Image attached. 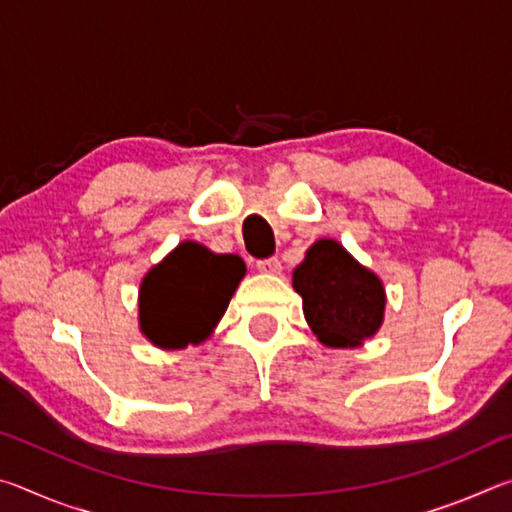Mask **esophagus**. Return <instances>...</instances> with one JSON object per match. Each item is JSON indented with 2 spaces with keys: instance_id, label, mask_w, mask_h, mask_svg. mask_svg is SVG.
Listing matches in <instances>:
<instances>
[{
  "instance_id": "1",
  "label": "esophagus",
  "mask_w": 512,
  "mask_h": 512,
  "mask_svg": "<svg viewBox=\"0 0 512 512\" xmlns=\"http://www.w3.org/2000/svg\"><path fill=\"white\" fill-rule=\"evenodd\" d=\"M257 268L262 273H268V275H277L282 271V262L277 257H268V259H259L257 262Z\"/></svg>"
}]
</instances>
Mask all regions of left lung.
<instances>
[{"label":"left lung","mask_w":512,"mask_h":512,"mask_svg":"<svg viewBox=\"0 0 512 512\" xmlns=\"http://www.w3.org/2000/svg\"><path fill=\"white\" fill-rule=\"evenodd\" d=\"M305 320L325 348H359L384 323L386 289L336 239H318L293 271Z\"/></svg>","instance_id":"8db88e82"}]
</instances>
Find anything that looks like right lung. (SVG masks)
Wrapping results in <instances>:
<instances>
[{
  "label": "right lung",
  "mask_w": 512,
  "mask_h": 512,
  "mask_svg": "<svg viewBox=\"0 0 512 512\" xmlns=\"http://www.w3.org/2000/svg\"><path fill=\"white\" fill-rule=\"evenodd\" d=\"M244 275L246 264L239 255H216L198 241H180L140 284L142 334L160 350L203 343Z\"/></svg>",
  "instance_id": "obj_1"
}]
</instances>
